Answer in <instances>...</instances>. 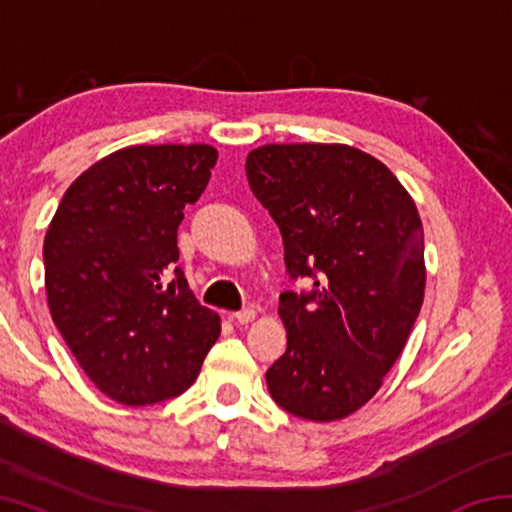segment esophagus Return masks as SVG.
I'll list each match as a JSON object with an SVG mask.
<instances>
[{
    "label": "esophagus",
    "mask_w": 512,
    "mask_h": 512,
    "mask_svg": "<svg viewBox=\"0 0 512 512\" xmlns=\"http://www.w3.org/2000/svg\"><path fill=\"white\" fill-rule=\"evenodd\" d=\"M235 323H239V325H248V323H253V320L257 318V311L253 309V307H248V309H241V311H237L235 316Z\"/></svg>",
    "instance_id": "1"
}]
</instances>
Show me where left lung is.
Here are the masks:
<instances>
[{
    "label": "left lung",
    "mask_w": 512,
    "mask_h": 512,
    "mask_svg": "<svg viewBox=\"0 0 512 512\" xmlns=\"http://www.w3.org/2000/svg\"><path fill=\"white\" fill-rule=\"evenodd\" d=\"M248 185L282 232L291 277L280 314L287 352L266 372L284 411L343 420L368 404L395 366L427 284L424 232L411 194L384 162L348 144H264Z\"/></svg>",
    "instance_id": "8db88e82"
}]
</instances>
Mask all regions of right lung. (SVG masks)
<instances>
[{
    "mask_svg": "<svg viewBox=\"0 0 512 512\" xmlns=\"http://www.w3.org/2000/svg\"><path fill=\"white\" fill-rule=\"evenodd\" d=\"M210 144H137L85 169L51 219L42 255L51 318L110 400L185 393L221 334L178 262L185 205L210 183Z\"/></svg>",
    "mask_w": 512,
    "mask_h": 512,
    "instance_id": "add662e5",
    "label": "right lung"
}]
</instances>
